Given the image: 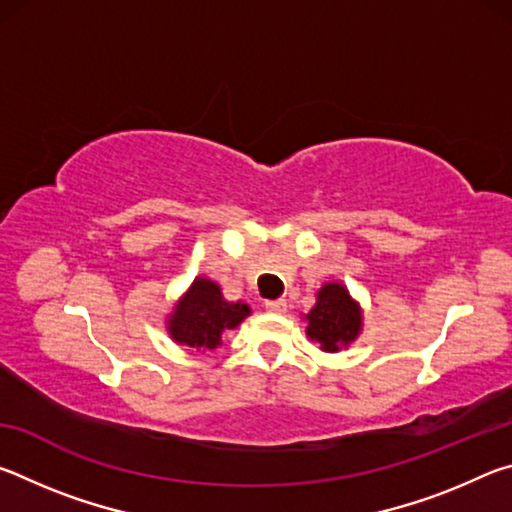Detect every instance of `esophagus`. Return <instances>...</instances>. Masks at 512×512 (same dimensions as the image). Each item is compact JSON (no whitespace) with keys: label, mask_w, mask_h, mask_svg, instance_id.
<instances>
[{"label":"esophagus","mask_w":512,"mask_h":512,"mask_svg":"<svg viewBox=\"0 0 512 512\" xmlns=\"http://www.w3.org/2000/svg\"><path fill=\"white\" fill-rule=\"evenodd\" d=\"M266 311H271V314H284V311H287V302H284V300H268Z\"/></svg>","instance_id":"obj_1"}]
</instances>
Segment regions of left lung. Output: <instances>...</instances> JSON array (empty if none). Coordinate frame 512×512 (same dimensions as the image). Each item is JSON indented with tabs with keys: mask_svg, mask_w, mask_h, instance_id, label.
<instances>
[{
	"mask_svg": "<svg viewBox=\"0 0 512 512\" xmlns=\"http://www.w3.org/2000/svg\"><path fill=\"white\" fill-rule=\"evenodd\" d=\"M305 332L323 352H341L359 339L363 329V309L350 296L343 282H325L316 293V305L305 316Z\"/></svg>",
	"mask_w": 512,
	"mask_h": 512,
	"instance_id": "left-lung-1",
	"label": "left lung"
}]
</instances>
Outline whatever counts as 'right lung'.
<instances>
[{
  "mask_svg": "<svg viewBox=\"0 0 512 512\" xmlns=\"http://www.w3.org/2000/svg\"><path fill=\"white\" fill-rule=\"evenodd\" d=\"M250 316L246 302L223 298L219 284L210 277H196L167 314V332L173 343L198 352H214L221 336Z\"/></svg>",
  "mask_w": 512,
  "mask_h": 512,
  "instance_id": "obj_1",
  "label": "right lung"
}]
</instances>
